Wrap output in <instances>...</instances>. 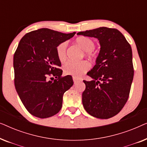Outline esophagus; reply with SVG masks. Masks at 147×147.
Returning a JSON list of instances; mask_svg holds the SVG:
<instances>
[{
	"mask_svg": "<svg viewBox=\"0 0 147 147\" xmlns=\"http://www.w3.org/2000/svg\"><path fill=\"white\" fill-rule=\"evenodd\" d=\"M73 80H74V84H78V82H79L80 81V79H78V78H76V77H73Z\"/></svg>",
	"mask_w": 147,
	"mask_h": 147,
	"instance_id": "obj_1",
	"label": "esophagus"
}]
</instances>
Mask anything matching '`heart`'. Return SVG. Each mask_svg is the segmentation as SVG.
<instances>
[{"instance_id": "1", "label": "heart", "mask_w": 147, "mask_h": 147, "mask_svg": "<svg viewBox=\"0 0 147 147\" xmlns=\"http://www.w3.org/2000/svg\"><path fill=\"white\" fill-rule=\"evenodd\" d=\"M76 43L81 48L82 51L85 52V55L90 58L96 57V54L94 51L95 47V42L91 38L88 37H80L76 39ZM66 49L67 43L63 42L57 47L56 52L58 59L60 61L63 62L66 59ZM90 64L86 61H71L66 63L63 67V70L65 75H71L74 77L80 78L89 69Z\"/></svg>"}]
</instances>
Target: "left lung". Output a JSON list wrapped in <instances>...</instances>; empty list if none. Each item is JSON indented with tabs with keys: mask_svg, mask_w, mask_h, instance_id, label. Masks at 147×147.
<instances>
[{
	"mask_svg": "<svg viewBox=\"0 0 147 147\" xmlns=\"http://www.w3.org/2000/svg\"><path fill=\"white\" fill-rule=\"evenodd\" d=\"M77 34L96 38L100 45L95 65L87 74L92 80H84V109L98 118L113 117L122 109L129 96L134 76L131 47L116 29L102 27Z\"/></svg>",
	"mask_w": 147,
	"mask_h": 147,
	"instance_id": "1",
	"label": "left lung"
}]
</instances>
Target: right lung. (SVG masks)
<instances>
[{"instance_id": "obj_1", "label": "right lung", "mask_w": 147, "mask_h": 147, "mask_svg": "<svg viewBox=\"0 0 147 147\" xmlns=\"http://www.w3.org/2000/svg\"><path fill=\"white\" fill-rule=\"evenodd\" d=\"M76 34L42 28L20 41L13 57L16 90L26 109L40 118L51 117L62 107L63 94L73 86L72 77H61L56 49Z\"/></svg>"}]
</instances>
